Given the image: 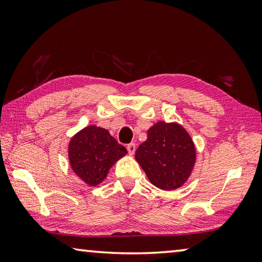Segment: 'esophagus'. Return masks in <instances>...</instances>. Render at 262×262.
Returning <instances> with one entry per match:
<instances>
[{
  "mask_svg": "<svg viewBox=\"0 0 262 262\" xmlns=\"http://www.w3.org/2000/svg\"><path fill=\"white\" fill-rule=\"evenodd\" d=\"M127 150H128V154H129V155H134L135 150H136V145H135V143H129V144H127Z\"/></svg>",
  "mask_w": 262,
  "mask_h": 262,
  "instance_id": "34e87169",
  "label": "esophagus"
}]
</instances>
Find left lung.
Returning a JSON list of instances; mask_svg holds the SVG:
<instances>
[{"instance_id": "8db88e82", "label": "left lung", "mask_w": 262, "mask_h": 262, "mask_svg": "<svg viewBox=\"0 0 262 262\" xmlns=\"http://www.w3.org/2000/svg\"><path fill=\"white\" fill-rule=\"evenodd\" d=\"M195 148L188 133L178 123L159 121L148 130L135 158L156 187L172 190L188 179L195 163Z\"/></svg>"}]
</instances>
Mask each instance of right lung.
<instances>
[{
	"instance_id": "obj_1",
	"label": "right lung",
	"mask_w": 262,
	"mask_h": 262,
	"mask_svg": "<svg viewBox=\"0 0 262 262\" xmlns=\"http://www.w3.org/2000/svg\"><path fill=\"white\" fill-rule=\"evenodd\" d=\"M126 154V148L119 144L108 130L97 126L84 128L69 143L70 165L90 186L101 183L113 164Z\"/></svg>"
}]
</instances>
